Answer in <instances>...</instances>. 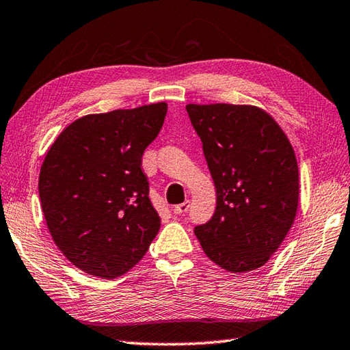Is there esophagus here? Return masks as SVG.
Masks as SVG:
<instances>
[{
	"mask_svg": "<svg viewBox=\"0 0 350 350\" xmlns=\"http://www.w3.org/2000/svg\"><path fill=\"white\" fill-rule=\"evenodd\" d=\"M190 207V201H184L183 204H178V206L174 207V213L175 215H184Z\"/></svg>",
	"mask_w": 350,
	"mask_h": 350,
	"instance_id": "1",
	"label": "esophagus"
}]
</instances>
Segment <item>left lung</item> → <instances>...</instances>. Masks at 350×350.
I'll list each match as a JSON object with an SVG mask.
<instances>
[{"instance_id":"obj_1","label":"left lung","mask_w":350,"mask_h":350,"mask_svg":"<svg viewBox=\"0 0 350 350\" xmlns=\"http://www.w3.org/2000/svg\"><path fill=\"white\" fill-rule=\"evenodd\" d=\"M216 187V208L195 227L204 253L232 273L265 265L293 227L299 167L278 122L253 105L189 103Z\"/></svg>"}]
</instances>
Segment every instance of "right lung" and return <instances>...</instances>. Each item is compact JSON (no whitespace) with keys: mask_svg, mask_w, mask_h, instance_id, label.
<instances>
[{"mask_svg":"<svg viewBox=\"0 0 350 350\" xmlns=\"http://www.w3.org/2000/svg\"><path fill=\"white\" fill-rule=\"evenodd\" d=\"M167 103L77 118L51 144L39 198L53 241L83 273L116 279L146 254L160 230L142 170Z\"/></svg>","mask_w":350,"mask_h":350,"instance_id":"obj_1","label":"right lung"}]
</instances>
